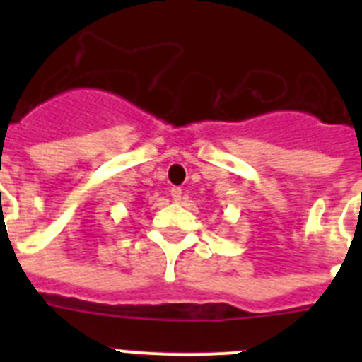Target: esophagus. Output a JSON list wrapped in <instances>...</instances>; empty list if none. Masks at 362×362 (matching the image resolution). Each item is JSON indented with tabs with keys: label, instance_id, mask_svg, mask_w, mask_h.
Segmentation results:
<instances>
[{
	"label": "esophagus",
	"instance_id": "34e87169",
	"mask_svg": "<svg viewBox=\"0 0 362 362\" xmlns=\"http://www.w3.org/2000/svg\"><path fill=\"white\" fill-rule=\"evenodd\" d=\"M170 196H172V199L175 201V203H179V201H181V197H183V190H181V188H177V187H174L170 190Z\"/></svg>",
	"mask_w": 362,
	"mask_h": 362
}]
</instances>
